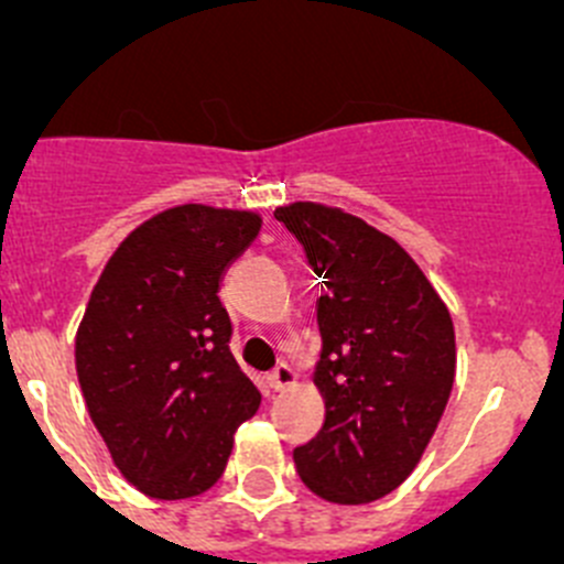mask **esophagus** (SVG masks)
Here are the masks:
<instances>
[{
    "label": "esophagus",
    "mask_w": 564,
    "mask_h": 564,
    "mask_svg": "<svg viewBox=\"0 0 564 564\" xmlns=\"http://www.w3.org/2000/svg\"><path fill=\"white\" fill-rule=\"evenodd\" d=\"M294 384V371L292 366H286V362H281V366L275 368V371L270 373V388L272 390H289Z\"/></svg>",
    "instance_id": "34e87169"
}]
</instances>
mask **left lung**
<instances>
[{
    "label": "left lung",
    "mask_w": 564,
    "mask_h": 564,
    "mask_svg": "<svg viewBox=\"0 0 564 564\" xmlns=\"http://www.w3.org/2000/svg\"><path fill=\"white\" fill-rule=\"evenodd\" d=\"M275 218L324 286L314 373L324 425L294 464L327 502H373L412 475L445 412L456 379L451 311L417 261L357 215L294 202Z\"/></svg>",
    "instance_id": "obj_1"
}]
</instances>
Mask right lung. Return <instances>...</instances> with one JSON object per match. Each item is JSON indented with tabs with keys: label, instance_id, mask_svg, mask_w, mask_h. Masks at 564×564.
<instances>
[{
	"label": "right lung",
	"instance_id": "add662e5",
	"mask_svg": "<svg viewBox=\"0 0 564 564\" xmlns=\"http://www.w3.org/2000/svg\"><path fill=\"white\" fill-rule=\"evenodd\" d=\"M259 229L250 209L180 204L135 226L95 283L76 333L78 382L113 464L147 497L213 488L259 409L218 297Z\"/></svg>",
	"mask_w": 564,
	"mask_h": 564
}]
</instances>
